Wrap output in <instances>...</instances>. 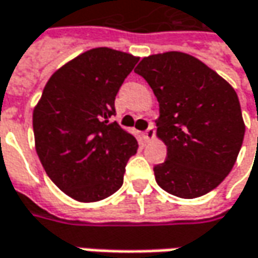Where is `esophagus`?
<instances>
[{"label": "esophagus", "mask_w": 258, "mask_h": 258, "mask_svg": "<svg viewBox=\"0 0 258 258\" xmlns=\"http://www.w3.org/2000/svg\"><path fill=\"white\" fill-rule=\"evenodd\" d=\"M154 136H156V130H154V127H153V125H150V127H149V130H146V131H144V134H143L144 140L147 141V143L153 140V139H154Z\"/></svg>", "instance_id": "esophagus-1"}]
</instances>
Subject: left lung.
Listing matches in <instances>:
<instances>
[{
  "mask_svg": "<svg viewBox=\"0 0 258 258\" xmlns=\"http://www.w3.org/2000/svg\"><path fill=\"white\" fill-rule=\"evenodd\" d=\"M136 73L159 101L156 136L166 144L167 157L154 166L157 185L183 199L211 192L232 170L244 140L237 92L183 51L143 57Z\"/></svg>",
  "mask_w": 258,
  "mask_h": 258,
  "instance_id": "1",
  "label": "left lung"
}]
</instances>
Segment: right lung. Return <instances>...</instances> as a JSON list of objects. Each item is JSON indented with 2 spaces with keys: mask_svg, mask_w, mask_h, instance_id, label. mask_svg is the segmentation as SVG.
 Wrapping results in <instances>:
<instances>
[{
  "mask_svg": "<svg viewBox=\"0 0 258 258\" xmlns=\"http://www.w3.org/2000/svg\"><path fill=\"white\" fill-rule=\"evenodd\" d=\"M137 56L109 47L84 51L50 76L33 111L34 146L47 176L79 202H98L122 185L137 140L109 117Z\"/></svg>",
  "mask_w": 258,
  "mask_h": 258,
  "instance_id": "add662e5",
  "label": "right lung"
}]
</instances>
